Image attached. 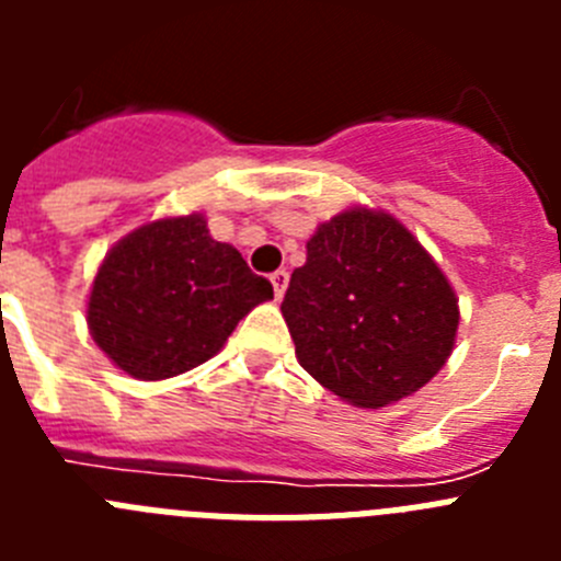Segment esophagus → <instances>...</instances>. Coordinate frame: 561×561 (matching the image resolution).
Wrapping results in <instances>:
<instances>
[{"label": "esophagus", "instance_id": "esophagus-1", "mask_svg": "<svg viewBox=\"0 0 561 561\" xmlns=\"http://www.w3.org/2000/svg\"><path fill=\"white\" fill-rule=\"evenodd\" d=\"M270 280H272V289H275V297L280 300V297H284V291H286V286H289V272H286V270L272 272Z\"/></svg>", "mask_w": 561, "mask_h": 561}]
</instances>
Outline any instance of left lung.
Wrapping results in <instances>:
<instances>
[{"mask_svg": "<svg viewBox=\"0 0 561 561\" xmlns=\"http://www.w3.org/2000/svg\"><path fill=\"white\" fill-rule=\"evenodd\" d=\"M280 311L297 362L331 393L374 410L444 368L460 317L453 286L413 232L368 207L317 227Z\"/></svg>", "mask_w": 561, "mask_h": 561, "instance_id": "8db88e82", "label": "left lung"}]
</instances>
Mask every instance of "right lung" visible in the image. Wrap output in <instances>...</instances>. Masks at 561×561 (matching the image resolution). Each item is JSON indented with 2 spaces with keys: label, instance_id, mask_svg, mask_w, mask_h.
Masks as SVG:
<instances>
[{
  "label": "right lung",
  "instance_id": "1",
  "mask_svg": "<svg viewBox=\"0 0 561 561\" xmlns=\"http://www.w3.org/2000/svg\"><path fill=\"white\" fill-rule=\"evenodd\" d=\"M272 300L199 213L160 219L108 250L92 284L87 323L103 354L134 379H168L219 354L241 317Z\"/></svg>",
  "mask_w": 561,
  "mask_h": 561
}]
</instances>
